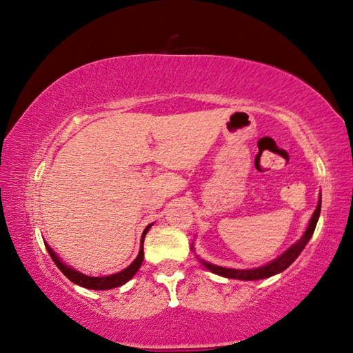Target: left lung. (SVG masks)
<instances>
[{
  "label": "left lung",
  "mask_w": 353,
  "mask_h": 353,
  "mask_svg": "<svg viewBox=\"0 0 353 353\" xmlns=\"http://www.w3.org/2000/svg\"><path fill=\"white\" fill-rule=\"evenodd\" d=\"M319 214H321V196H319V202L318 205H316V210L312 214V219H310V223L307 225L305 232H303V235L299 238V240L291 244V246L285 250L282 255H279L277 259L271 260L270 263H266V265L259 266V268H252V270H234V268H225V266H218V265H213V263H208L205 260L199 259L198 255V260L204 265L208 271L216 274V276L221 277H225V279H235V280H260V279H268V277H272L276 276V274H280L282 271H285L286 268H288L292 261H294L301 252L303 250V248L307 246V243L310 241V238H312L313 232L316 229V224H318V219H319ZM191 250H194L193 246H191Z\"/></svg>",
  "instance_id": "left-lung-1"
}]
</instances>
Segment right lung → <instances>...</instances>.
I'll use <instances>...</instances> for the list:
<instances>
[{
    "instance_id": "right-lung-1",
    "label": "right lung",
    "mask_w": 353,
    "mask_h": 353,
    "mask_svg": "<svg viewBox=\"0 0 353 353\" xmlns=\"http://www.w3.org/2000/svg\"><path fill=\"white\" fill-rule=\"evenodd\" d=\"M151 227H152V224H149V225H146V229L143 230L140 250H139V255H137V259L130 263L128 268H124L123 271H119L117 274H110V276H104V277H90V276H87V274L79 272L77 270H74V268L68 266L67 263H63L61 256H59L54 250L48 246V243H45V246H46L48 252H50L52 261L56 263V266L63 272V276L68 277L73 283L82 286V288H88V290H98V291L112 290V288H117V286L128 283L129 280L135 276V272L140 270L143 259H145V254H143V241H145V236Z\"/></svg>"
}]
</instances>
